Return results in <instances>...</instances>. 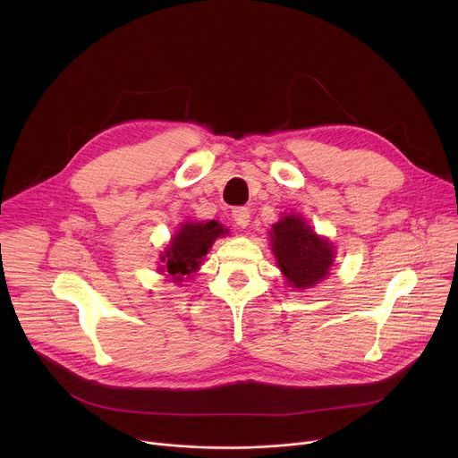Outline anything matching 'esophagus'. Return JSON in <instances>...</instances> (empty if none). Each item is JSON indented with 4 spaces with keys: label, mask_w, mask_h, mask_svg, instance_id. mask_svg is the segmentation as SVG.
<instances>
[{
    "label": "esophagus",
    "mask_w": 458,
    "mask_h": 458,
    "mask_svg": "<svg viewBox=\"0 0 458 458\" xmlns=\"http://www.w3.org/2000/svg\"><path fill=\"white\" fill-rule=\"evenodd\" d=\"M232 221L239 228H246L250 225V210L248 208H233L232 210Z\"/></svg>",
    "instance_id": "esophagus-1"
}]
</instances>
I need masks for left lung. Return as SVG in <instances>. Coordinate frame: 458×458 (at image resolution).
<instances>
[{
    "mask_svg": "<svg viewBox=\"0 0 458 458\" xmlns=\"http://www.w3.org/2000/svg\"><path fill=\"white\" fill-rule=\"evenodd\" d=\"M272 251L292 288H310L330 274L335 260L334 244L317 235L302 216L286 214L272 226Z\"/></svg>",
    "mask_w": 458,
    "mask_h": 458,
    "instance_id": "left-lung-1",
    "label": "left lung"
}]
</instances>
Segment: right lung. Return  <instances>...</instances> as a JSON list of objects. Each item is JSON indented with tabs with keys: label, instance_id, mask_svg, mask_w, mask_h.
<instances>
[{
	"label": "right lung",
	"instance_id": "obj_1",
	"mask_svg": "<svg viewBox=\"0 0 458 458\" xmlns=\"http://www.w3.org/2000/svg\"><path fill=\"white\" fill-rule=\"evenodd\" d=\"M228 228L217 221L208 223H184L179 226L172 241L161 253V272L172 277L174 283H181L184 276H191L203 263L216 239L225 237Z\"/></svg>",
	"mask_w": 458,
	"mask_h": 458
}]
</instances>
